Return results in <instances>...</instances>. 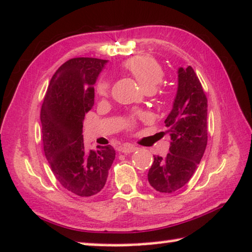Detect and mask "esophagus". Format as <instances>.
I'll return each instance as SVG.
<instances>
[{"mask_svg": "<svg viewBox=\"0 0 252 252\" xmlns=\"http://www.w3.org/2000/svg\"><path fill=\"white\" fill-rule=\"evenodd\" d=\"M137 149H138V147H136V146L130 145V144H126V145L121 146V147H120L119 150H120V152L125 153V154H127V153H133V152H136Z\"/></svg>", "mask_w": 252, "mask_h": 252, "instance_id": "esophagus-1", "label": "esophagus"}]
</instances>
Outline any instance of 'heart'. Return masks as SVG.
I'll return each instance as SVG.
<instances>
[{"label":"heart","mask_w":252,"mask_h":252,"mask_svg":"<svg viewBox=\"0 0 252 252\" xmlns=\"http://www.w3.org/2000/svg\"><path fill=\"white\" fill-rule=\"evenodd\" d=\"M123 67L126 72L136 79L140 87L148 92L155 90L157 86L162 82L164 78V71L162 66L152 56H136L126 61ZM110 92V84L107 80H100L97 84V93L105 96ZM132 125V121L127 122Z\"/></svg>","instance_id":"obj_1"}]
</instances>
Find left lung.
<instances>
[{
    "instance_id": "left-lung-1",
    "label": "left lung",
    "mask_w": 252,
    "mask_h": 252,
    "mask_svg": "<svg viewBox=\"0 0 252 252\" xmlns=\"http://www.w3.org/2000/svg\"><path fill=\"white\" fill-rule=\"evenodd\" d=\"M165 126L170 153L164 158L154 156L148 181L159 192L171 193L189 182L207 146V98L190 65L178 69V89Z\"/></svg>"
}]
</instances>
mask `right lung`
Listing matches in <instances>:
<instances>
[{
  "label": "right lung",
  "instance_id": "1",
  "mask_svg": "<svg viewBox=\"0 0 252 252\" xmlns=\"http://www.w3.org/2000/svg\"><path fill=\"white\" fill-rule=\"evenodd\" d=\"M106 60L76 58L56 70L40 111L44 153L55 178L67 191L92 197L102 191L115 158L111 145L85 149L82 126L94 106L97 78Z\"/></svg>",
  "mask_w": 252,
  "mask_h": 252
}]
</instances>
